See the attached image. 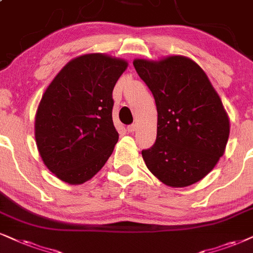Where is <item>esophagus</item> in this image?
Masks as SVG:
<instances>
[{
	"instance_id": "obj_1",
	"label": "esophagus",
	"mask_w": 253,
	"mask_h": 253,
	"mask_svg": "<svg viewBox=\"0 0 253 253\" xmlns=\"http://www.w3.org/2000/svg\"><path fill=\"white\" fill-rule=\"evenodd\" d=\"M127 130H128L129 133H133V132H135V130H136V125H135V124H133V125H129V126L127 127Z\"/></svg>"
}]
</instances>
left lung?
Wrapping results in <instances>:
<instances>
[{"label": "left lung", "mask_w": 253, "mask_h": 253, "mask_svg": "<svg viewBox=\"0 0 253 253\" xmlns=\"http://www.w3.org/2000/svg\"><path fill=\"white\" fill-rule=\"evenodd\" d=\"M133 65L158 110L156 141L141 153L147 168L169 187L201 181L224 154L229 139V117L218 93L188 57L136 58Z\"/></svg>", "instance_id": "left-lung-1"}]
</instances>
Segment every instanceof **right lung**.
I'll return each instance as SVG.
<instances>
[{
  "mask_svg": "<svg viewBox=\"0 0 253 253\" xmlns=\"http://www.w3.org/2000/svg\"><path fill=\"white\" fill-rule=\"evenodd\" d=\"M128 63L105 53L76 57L38 105L35 139L47 169L69 184L91 180L119 139L112 119L114 85Z\"/></svg>",
  "mask_w": 253,
  "mask_h": 253,
  "instance_id": "add662e5",
  "label": "right lung"
}]
</instances>
